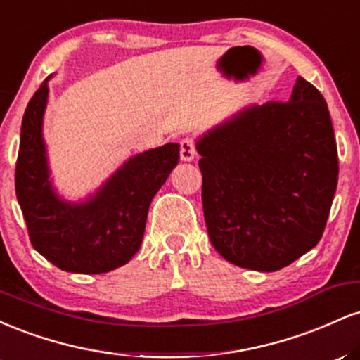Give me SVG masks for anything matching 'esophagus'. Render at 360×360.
Instances as JSON below:
<instances>
[{
	"label": "esophagus",
	"mask_w": 360,
	"mask_h": 360,
	"mask_svg": "<svg viewBox=\"0 0 360 360\" xmlns=\"http://www.w3.org/2000/svg\"><path fill=\"white\" fill-rule=\"evenodd\" d=\"M194 157H196V146H194V140L189 137L181 140V159L193 160Z\"/></svg>",
	"instance_id": "34e87169"
}]
</instances>
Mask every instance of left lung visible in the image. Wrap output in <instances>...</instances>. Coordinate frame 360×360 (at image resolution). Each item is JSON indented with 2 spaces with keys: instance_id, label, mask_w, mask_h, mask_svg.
I'll use <instances>...</instances> for the list:
<instances>
[{
  "instance_id": "left-lung-1",
  "label": "left lung",
  "mask_w": 360,
  "mask_h": 360,
  "mask_svg": "<svg viewBox=\"0 0 360 360\" xmlns=\"http://www.w3.org/2000/svg\"><path fill=\"white\" fill-rule=\"evenodd\" d=\"M201 200L218 254L245 269H283L323 235L338 181L326 101L298 77L289 101L243 110L198 140Z\"/></svg>"
}]
</instances>
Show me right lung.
Segmentation results:
<instances>
[{"instance_id": "add662e5", "label": "right lung", "mask_w": 360, "mask_h": 360, "mask_svg": "<svg viewBox=\"0 0 360 360\" xmlns=\"http://www.w3.org/2000/svg\"><path fill=\"white\" fill-rule=\"evenodd\" d=\"M49 77L28 101L15 167V189L34 249L62 271L101 274L137 254L148 206L179 160V146L166 143L131 157L81 205L59 200L49 181L42 120Z\"/></svg>"}]
</instances>
